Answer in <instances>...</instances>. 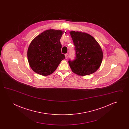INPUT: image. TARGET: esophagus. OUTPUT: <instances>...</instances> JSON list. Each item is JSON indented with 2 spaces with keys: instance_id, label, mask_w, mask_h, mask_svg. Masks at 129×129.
Wrapping results in <instances>:
<instances>
[{
  "instance_id": "obj_1",
  "label": "esophagus",
  "mask_w": 129,
  "mask_h": 129,
  "mask_svg": "<svg viewBox=\"0 0 129 129\" xmlns=\"http://www.w3.org/2000/svg\"><path fill=\"white\" fill-rule=\"evenodd\" d=\"M65 58H66V59H67L68 58V57H69V55H68V54H66L65 55Z\"/></svg>"
}]
</instances>
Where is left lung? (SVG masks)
<instances>
[{
	"mask_svg": "<svg viewBox=\"0 0 129 129\" xmlns=\"http://www.w3.org/2000/svg\"><path fill=\"white\" fill-rule=\"evenodd\" d=\"M73 39L76 57L69 61L72 72L80 76L95 73L100 67L103 53L100 44L91 35L80 31L70 32Z\"/></svg>",
	"mask_w": 129,
	"mask_h": 129,
	"instance_id": "obj_1",
	"label": "left lung"
}]
</instances>
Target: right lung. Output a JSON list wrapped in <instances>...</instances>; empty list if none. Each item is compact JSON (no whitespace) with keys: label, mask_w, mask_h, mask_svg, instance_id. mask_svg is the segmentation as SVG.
Listing matches in <instances>:
<instances>
[{"label":"right lung","mask_w":129,"mask_h":129,"mask_svg":"<svg viewBox=\"0 0 129 129\" xmlns=\"http://www.w3.org/2000/svg\"><path fill=\"white\" fill-rule=\"evenodd\" d=\"M60 30L48 29L35 37L27 50L29 66L36 73L43 76L53 74L65 57L61 54Z\"/></svg>","instance_id":"obj_1"}]
</instances>
